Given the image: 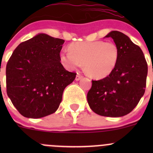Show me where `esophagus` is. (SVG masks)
Here are the masks:
<instances>
[{"instance_id": "esophagus-1", "label": "esophagus", "mask_w": 153, "mask_h": 153, "mask_svg": "<svg viewBox=\"0 0 153 153\" xmlns=\"http://www.w3.org/2000/svg\"><path fill=\"white\" fill-rule=\"evenodd\" d=\"M84 78V76H83L82 75H81L80 73H77L76 77H75V80H76V81H79V80H81V78Z\"/></svg>"}]
</instances>
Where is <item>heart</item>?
<instances>
[{
  "mask_svg": "<svg viewBox=\"0 0 153 153\" xmlns=\"http://www.w3.org/2000/svg\"><path fill=\"white\" fill-rule=\"evenodd\" d=\"M69 49V52L63 51L60 54L63 65L73 69L84 63L86 73L95 79L109 76L120 59L119 48L111 41H77L72 43Z\"/></svg>",
  "mask_w": 153,
  "mask_h": 153,
  "instance_id": "heart-1",
  "label": "heart"
}]
</instances>
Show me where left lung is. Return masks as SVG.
Returning <instances> with one entry per match:
<instances>
[{
	"label": "left lung",
	"mask_w": 153,
	"mask_h": 153,
	"mask_svg": "<svg viewBox=\"0 0 153 153\" xmlns=\"http://www.w3.org/2000/svg\"><path fill=\"white\" fill-rule=\"evenodd\" d=\"M105 38H112L118 45L120 59L109 76L92 81L87 101L98 115L121 117L132 111L144 94L147 64L141 48L124 33L112 31Z\"/></svg>",
	"instance_id": "1"
}]
</instances>
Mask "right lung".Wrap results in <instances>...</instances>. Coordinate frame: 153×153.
Here are the masks:
<instances>
[{
    "label": "right lung",
    "instance_id": "1",
    "mask_svg": "<svg viewBox=\"0 0 153 153\" xmlns=\"http://www.w3.org/2000/svg\"><path fill=\"white\" fill-rule=\"evenodd\" d=\"M64 40L41 33L20 44L6 68L7 92L26 118H40L59 107L66 86L76 73L66 70L60 52Z\"/></svg>",
    "mask_w": 153,
    "mask_h": 153
}]
</instances>
